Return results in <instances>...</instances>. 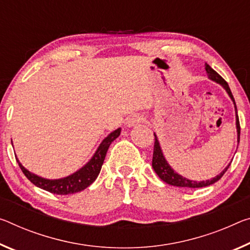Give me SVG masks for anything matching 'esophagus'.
Here are the masks:
<instances>
[{"label": "esophagus", "instance_id": "obj_1", "mask_svg": "<svg viewBox=\"0 0 250 250\" xmlns=\"http://www.w3.org/2000/svg\"><path fill=\"white\" fill-rule=\"evenodd\" d=\"M144 120L145 119L142 117L137 116V114H133V116L126 119L125 125L129 126V128H131V126H138V125H140L142 122H144Z\"/></svg>", "mask_w": 250, "mask_h": 250}]
</instances>
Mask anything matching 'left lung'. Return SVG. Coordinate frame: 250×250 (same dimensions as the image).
Segmentation results:
<instances>
[{
	"mask_svg": "<svg viewBox=\"0 0 250 250\" xmlns=\"http://www.w3.org/2000/svg\"><path fill=\"white\" fill-rule=\"evenodd\" d=\"M205 69L206 72H207L208 78L210 79L211 81H215L218 84H220L223 88L226 90V92L228 93L229 98L231 99L233 106H235V112H236V129H237V142L239 144V138H240V125H239V119H238V114H237V106H236V102L235 99L232 97V93L230 91V88H229L228 83L226 82L223 78L218 74L215 70L210 68V65H208L207 63L205 64ZM154 134V148H153V157H152V168L158 176H159L160 179L162 181L167 182L168 185L171 186H176V187H187V188H201V187H207V186H210L212 184H215L218 180L220 179L221 177L225 175V172L227 171V169L229 168L231 162H229L227 167H226L223 171H221L219 175H217L216 177L211 178L210 180H203V181H195V180H190L188 178H186L184 176L179 175V173L176 172L175 170L171 168V166L168 164V161L166 160V158L164 156V152H162L161 146H160V142L158 140V137L156 133ZM238 148V146H237Z\"/></svg>",
	"mask_w": 250,
	"mask_h": 250,
	"instance_id": "1",
	"label": "left lung"
}]
</instances>
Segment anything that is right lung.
Listing matches in <instances>:
<instances>
[{
    "label": "right lung",
    "instance_id": "right-lung-1",
    "mask_svg": "<svg viewBox=\"0 0 250 250\" xmlns=\"http://www.w3.org/2000/svg\"><path fill=\"white\" fill-rule=\"evenodd\" d=\"M121 128H118L105 137L100 146H98L96 152L91 157V159L86 162L77 171L73 172L72 175H69L64 178H60V179H46V178H42L35 173L31 172L25 167H23L21 162L19 161L17 158V161L20 166V168L24 173L25 177L29 179L33 185L37 187L41 188L46 191L57 193V195H70V193H75L79 191H82L85 188H88L92 182L97 179V177L100 173V170L102 165H104V158L106 151H108L110 145L120 136ZM12 142V140H11ZM17 157V156H15Z\"/></svg>",
    "mask_w": 250,
    "mask_h": 250
}]
</instances>
